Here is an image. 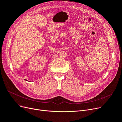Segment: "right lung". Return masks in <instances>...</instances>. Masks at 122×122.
<instances>
[{"label":"right lung","mask_w":122,"mask_h":122,"mask_svg":"<svg viewBox=\"0 0 122 122\" xmlns=\"http://www.w3.org/2000/svg\"><path fill=\"white\" fill-rule=\"evenodd\" d=\"M26 80V81H28V80Z\"/></svg>","instance_id":"right-lung-1"}]
</instances>
